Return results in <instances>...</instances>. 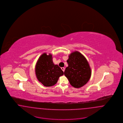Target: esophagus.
Wrapping results in <instances>:
<instances>
[{"label": "esophagus", "instance_id": "1", "mask_svg": "<svg viewBox=\"0 0 123 123\" xmlns=\"http://www.w3.org/2000/svg\"><path fill=\"white\" fill-rule=\"evenodd\" d=\"M61 69H62V70H63V71L64 72V70H65V68H64V67H62V68H61Z\"/></svg>", "mask_w": 123, "mask_h": 123}]
</instances>
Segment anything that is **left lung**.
Masks as SVG:
<instances>
[{"instance_id":"1","label":"left lung","mask_w":123,"mask_h":123,"mask_svg":"<svg viewBox=\"0 0 123 123\" xmlns=\"http://www.w3.org/2000/svg\"><path fill=\"white\" fill-rule=\"evenodd\" d=\"M68 66L64 75L70 85L76 88L82 87L89 80L91 71L86 58L78 52L71 53L67 60Z\"/></svg>"}]
</instances>
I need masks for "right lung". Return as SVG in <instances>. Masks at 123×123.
<instances>
[{
	"label": "right lung",
	"instance_id": "obj_1",
	"mask_svg": "<svg viewBox=\"0 0 123 123\" xmlns=\"http://www.w3.org/2000/svg\"><path fill=\"white\" fill-rule=\"evenodd\" d=\"M36 76L41 83L46 87L55 85L64 72L58 65L53 63L52 55L43 54L38 59L35 66Z\"/></svg>",
	"mask_w": 123,
	"mask_h": 123
}]
</instances>
